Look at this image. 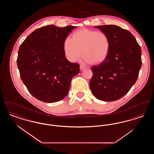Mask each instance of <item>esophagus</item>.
<instances>
[{"label":"esophagus","mask_w":154,"mask_h":154,"mask_svg":"<svg viewBox=\"0 0 154 154\" xmlns=\"http://www.w3.org/2000/svg\"><path fill=\"white\" fill-rule=\"evenodd\" d=\"M80 68L81 70H84V69H85V66H84V65H81Z\"/></svg>","instance_id":"esophagus-1"}]
</instances>
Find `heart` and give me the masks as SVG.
<instances>
[{
    "label": "heart",
    "mask_w": 154,
    "mask_h": 154,
    "mask_svg": "<svg viewBox=\"0 0 154 154\" xmlns=\"http://www.w3.org/2000/svg\"><path fill=\"white\" fill-rule=\"evenodd\" d=\"M110 45L109 38L104 32L83 29L74 32L73 38L66 37L63 50L66 58L71 62L76 61L82 51L86 62L100 63L107 57Z\"/></svg>",
    "instance_id": "obj_1"
}]
</instances>
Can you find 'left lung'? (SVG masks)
Listing matches in <instances>:
<instances>
[{
  "instance_id": "1",
  "label": "left lung",
  "mask_w": 154,
  "mask_h": 154,
  "mask_svg": "<svg viewBox=\"0 0 154 154\" xmlns=\"http://www.w3.org/2000/svg\"><path fill=\"white\" fill-rule=\"evenodd\" d=\"M110 40V51L104 62L92 66L89 85L96 98L105 102L125 95L137 80L141 67V51L132 33L114 25L96 26Z\"/></svg>"
}]
</instances>
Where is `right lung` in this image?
<instances>
[{
	"mask_svg": "<svg viewBox=\"0 0 154 154\" xmlns=\"http://www.w3.org/2000/svg\"><path fill=\"white\" fill-rule=\"evenodd\" d=\"M76 26L47 25L35 30L23 42L18 50L17 66L30 94L46 103L66 97L71 80L80 72V65L66 59L63 44Z\"/></svg>",
	"mask_w": 154,
	"mask_h": 154,
	"instance_id": "obj_1",
	"label": "right lung"
}]
</instances>
